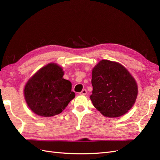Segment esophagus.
<instances>
[{"label":"esophagus","mask_w":160,"mask_h":160,"mask_svg":"<svg viewBox=\"0 0 160 160\" xmlns=\"http://www.w3.org/2000/svg\"><path fill=\"white\" fill-rule=\"evenodd\" d=\"M79 94L80 95H86L87 94V90L86 89H83L81 92H80Z\"/></svg>","instance_id":"34e87169"}]
</instances>
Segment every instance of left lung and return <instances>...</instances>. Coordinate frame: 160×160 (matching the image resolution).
I'll return each instance as SVG.
<instances>
[{
    "label": "left lung",
    "mask_w": 160,
    "mask_h": 160,
    "mask_svg": "<svg viewBox=\"0 0 160 160\" xmlns=\"http://www.w3.org/2000/svg\"><path fill=\"white\" fill-rule=\"evenodd\" d=\"M90 99L94 107L108 118H118L129 111L136 101V81L118 62L101 60L92 70Z\"/></svg>",
    "instance_id": "obj_1"
}]
</instances>
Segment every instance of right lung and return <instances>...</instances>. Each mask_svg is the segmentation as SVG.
<instances>
[{
	"label": "right lung",
	"instance_id": "obj_1",
	"mask_svg": "<svg viewBox=\"0 0 160 160\" xmlns=\"http://www.w3.org/2000/svg\"><path fill=\"white\" fill-rule=\"evenodd\" d=\"M62 68L50 62L37 71L28 80L24 96L28 108L41 117L61 113L75 97L71 81L62 78Z\"/></svg>",
	"mask_w": 160,
	"mask_h": 160
}]
</instances>
